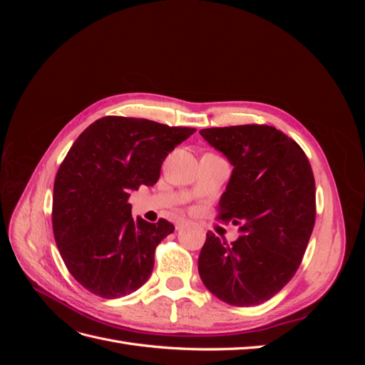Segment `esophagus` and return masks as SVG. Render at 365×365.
Returning <instances> with one entry per match:
<instances>
[{
	"label": "esophagus",
	"mask_w": 365,
	"mask_h": 365,
	"mask_svg": "<svg viewBox=\"0 0 365 365\" xmlns=\"http://www.w3.org/2000/svg\"><path fill=\"white\" fill-rule=\"evenodd\" d=\"M185 225H187V220H184V219H180V220H176L175 228H176V230H181V228H184Z\"/></svg>",
	"instance_id": "34e87169"
}]
</instances>
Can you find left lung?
Returning <instances> with one entry per match:
<instances>
[{"mask_svg": "<svg viewBox=\"0 0 365 365\" xmlns=\"http://www.w3.org/2000/svg\"><path fill=\"white\" fill-rule=\"evenodd\" d=\"M235 165L220 196L217 220L239 225L228 242L207 233L197 269L219 300L245 307L269 300L288 284L311 239L315 180L304 150L268 125L201 129Z\"/></svg>", "mask_w": 365, "mask_h": 365, "instance_id": "1", "label": "left lung"}]
</instances>
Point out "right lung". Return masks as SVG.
I'll return each instance as SVG.
<instances>
[{
    "instance_id": "1",
    "label": "right lung",
    "mask_w": 365,
    "mask_h": 365,
    "mask_svg": "<svg viewBox=\"0 0 365 365\" xmlns=\"http://www.w3.org/2000/svg\"><path fill=\"white\" fill-rule=\"evenodd\" d=\"M196 129L108 115L74 141L53 189V233L65 267L102 298L137 291L152 274L155 248L173 224L132 219L130 193L153 185L161 164Z\"/></svg>"
}]
</instances>
